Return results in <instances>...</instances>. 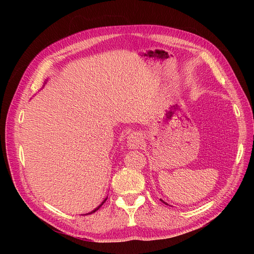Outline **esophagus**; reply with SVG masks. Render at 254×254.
<instances>
[{
	"label": "esophagus",
	"mask_w": 254,
	"mask_h": 254,
	"mask_svg": "<svg viewBox=\"0 0 254 254\" xmlns=\"http://www.w3.org/2000/svg\"><path fill=\"white\" fill-rule=\"evenodd\" d=\"M127 145H128V147L131 149L139 148L142 145V137H141L140 133H137V132L130 133L127 137Z\"/></svg>",
	"instance_id": "1"
}]
</instances>
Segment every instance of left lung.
<instances>
[{"label": "left lung", "mask_w": 254, "mask_h": 254, "mask_svg": "<svg viewBox=\"0 0 254 254\" xmlns=\"http://www.w3.org/2000/svg\"><path fill=\"white\" fill-rule=\"evenodd\" d=\"M161 201H163V200H161ZM163 202H164V201H163ZM164 203H165V204H166V202H164Z\"/></svg>", "instance_id": "1"}]
</instances>
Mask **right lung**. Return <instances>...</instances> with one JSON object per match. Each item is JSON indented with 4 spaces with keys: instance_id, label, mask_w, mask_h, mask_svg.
Wrapping results in <instances>:
<instances>
[{
    "instance_id": "1",
    "label": "right lung",
    "mask_w": 254,
    "mask_h": 254,
    "mask_svg": "<svg viewBox=\"0 0 254 254\" xmlns=\"http://www.w3.org/2000/svg\"><path fill=\"white\" fill-rule=\"evenodd\" d=\"M106 200H107V198H106V199H105V200H104V201L102 202V204H101V205H98V206L96 207V209H95V210H93V211H92V212H90V213H88V214H92V213H94V212H96V211H97V210L99 209V207H101V206H102V205H103V204H104V203L106 202ZM88 214H86V215H88Z\"/></svg>"
}]
</instances>
